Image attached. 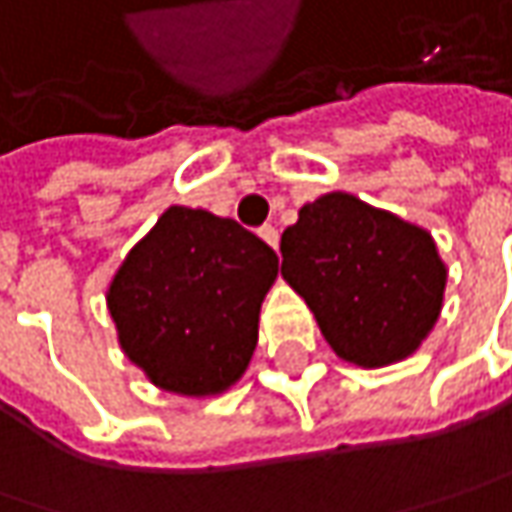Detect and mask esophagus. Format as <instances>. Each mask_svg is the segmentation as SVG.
<instances>
[{
    "label": "esophagus",
    "instance_id": "34e87169",
    "mask_svg": "<svg viewBox=\"0 0 512 512\" xmlns=\"http://www.w3.org/2000/svg\"><path fill=\"white\" fill-rule=\"evenodd\" d=\"M260 237H263V240H266V243H269V246H272V249L278 252V240H281V237H278V228L263 226V228H260Z\"/></svg>",
    "mask_w": 512,
    "mask_h": 512
}]
</instances>
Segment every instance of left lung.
Returning a JSON list of instances; mask_svg holds the SVG:
<instances>
[{
	"mask_svg": "<svg viewBox=\"0 0 512 512\" xmlns=\"http://www.w3.org/2000/svg\"><path fill=\"white\" fill-rule=\"evenodd\" d=\"M281 255L284 281L350 365L403 362L443 310L446 263L435 237L345 191L307 202L281 237Z\"/></svg>",
	"mask_w": 512,
	"mask_h": 512,
	"instance_id": "obj_1",
	"label": "left lung"
}]
</instances>
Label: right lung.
Wrapping results in <instances>:
<instances>
[{
  "label": "right lung",
  "instance_id": "right-lung-1",
  "mask_svg": "<svg viewBox=\"0 0 512 512\" xmlns=\"http://www.w3.org/2000/svg\"><path fill=\"white\" fill-rule=\"evenodd\" d=\"M278 255L228 217L170 205L106 289L118 345L179 397H217L246 374Z\"/></svg>",
  "mask_w": 512,
  "mask_h": 512
}]
</instances>
